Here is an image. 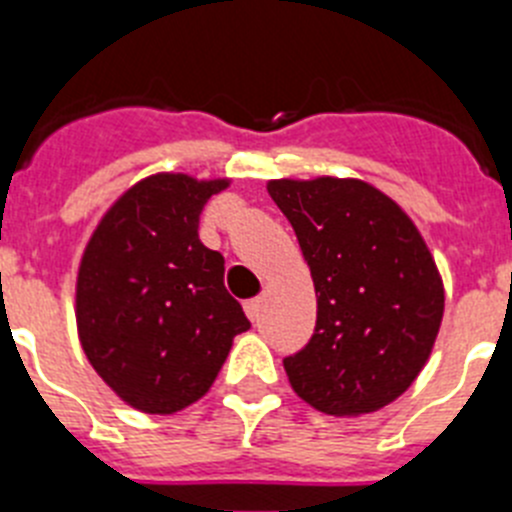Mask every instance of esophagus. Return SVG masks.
<instances>
[{"mask_svg": "<svg viewBox=\"0 0 512 512\" xmlns=\"http://www.w3.org/2000/svg\"><path fill=\"white\" fill-rule=\"evenodd\" d=\"M243 307H246L248 318H251L253 323H256V320H259V312H261V300H259V297H256V300H248Z\"/></svg>", "mask_w": 512, "mask_h": 512, "instance_id": "esophagus-1", "label": "esophagus"}]
</instances>
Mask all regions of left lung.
I'll return each mask as SVG.
<instances>
[{"mask_svg":"<svg viewBox=\"0 0 512 512\" xmlns=\"http://www.w3.org/2000/svg\"><path fill=\"white\" fill-rule=\"evenodd\" d=\"M266 189L318 297L310 343L284 359L289 384L325 415L377 413L431 359L443 318L436 261L408 212L361 179H271Z\"/></svg>","mask_w":512,"mask_h":512,"instance_id":"8db88e82","label":"left lung"}]
</instances>
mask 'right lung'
I'll return each instance as SVG.
<instances>
[{"instance_id":"1","label":"right lung","mask_w":512,"mask_h":512,"mask_svg":"<svg viewBox=\"0 0 512 512\" xmlns=\"http://www.w3.org/2000/svg\"><path fill=\"white\" fill-rule=\"evenodd\" d=\"M230 179L146 176L94 228L76 274V330L125 405L171 415L205 397L233 338L251 328L225 289V259L200 241V212Z\"/></svg>"}]
</instances>
